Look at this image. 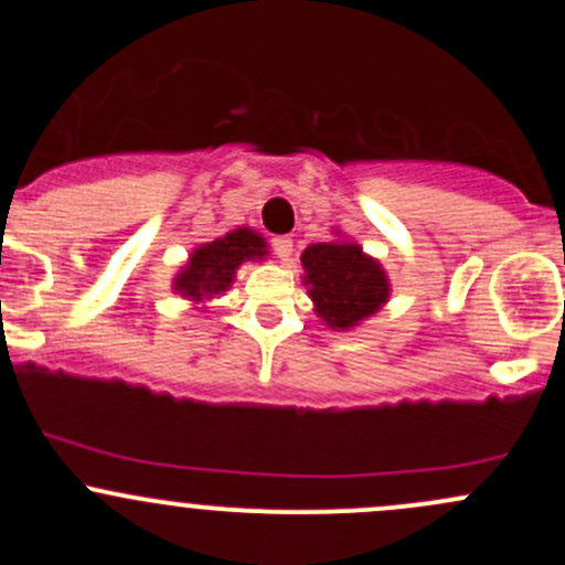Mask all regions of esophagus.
Masks as SVG:
<instances>
[{
  "instance_id": "obj_1",
  "label": "esophagus",
  "mask_w": 565,
  "mask_h": 565,
  "mask_svg": "<svg viewBox=\"0 0 565 565\" xmlns=\"http://www.w3.org/2000/svg\"><path fill=\"white\" fill-rule=\"evenodd\" d=\"M273 248H276V254L281 256V259H289V256H292V237H276V241H273Z\"/></svg>"
}]
</instances>
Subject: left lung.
<instances>
[{"label": "left lung", "mask_w": 565, "mask_h": 565, "mask_svg": "<svg viewBox=\"0 0 565 565\" xmlns=\"http://www.w3.org/2000/svg\"><path fill=\"white\" fill-rule=\"evenodd\" d=\"M300 262L317 317L330 330L358 328L388 303V273L355 241L335 235L330 243H311Z\"/></svg>", "instance_id": "obj_1"}]
</instances>
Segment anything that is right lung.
Instances as JSON below:
<instances>
[{
	"mask_svg": "<svg viewBox=\"0 0 565 565\" xmlns=\"http://www.w3.org/2000/svg\"><path fill=\"white\" fill-rule=\"evenodd\" d=\"M267 241L250 226L226 232L188 254L185 265L174 273L172 292L191 300L193 306L207 303L235 284L241 265L267 259Z\"/></svg>",
	"mask_w": 565,
	"mask_h": 565,
	"instance_id": "1",
	"label": "right lung"
}]
</instances>
